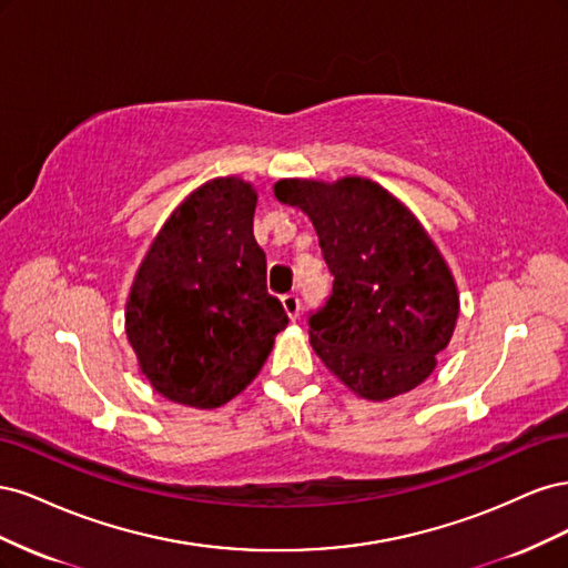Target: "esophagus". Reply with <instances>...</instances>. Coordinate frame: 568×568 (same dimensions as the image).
I'll use <instances>...</instances> for the list:
<instances>
[{
    "label": "esophagus",
    "instance_id": "obj_1",
    "mask_svg": "<svg viewBox=\"0 0 568 568\" xmlns=\"http://www.w3.org/2000/svg\"><path fill=\"white\" fill-rule=\"evenodd\" d=\"M282 305H284V311H286V315H288L291 320L298 317L301 301H298L296 294H284V296H282Z\"/></svg>",
    "mask_w": 568,
    "mask_h": 568
}]
</instances>
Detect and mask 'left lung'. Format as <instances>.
<instances>
[{"label": "left lung", "instance_id": "1", "mask_svg": "<svg viewBox=\"0 0 568 568\" xmlns=\"http://www.w3.org/2000/svg\"><path fill=\"white\" fill-rule=\"evenodd\" d=\"M274 196L313 220L334 274L311 343L336 379L382 403L426 382L453 338L459 294L434 239L367 178L280 180Z\"/></svg>", "mask_w": 568, "mask_h": 568}]
</instances>
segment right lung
I'll return each instance as SVG.
<instances>
[{"label":"right lung","instance_id":"right-lung-1","mask_svg":"<svg viewBox=\"0 0 568 568\" xmlns=\"http://www.w3.org/2000/svg\"><path fill=\"white\" fill-rule=\"evenodd\" d=\"M255 203L251 182L209 180L165 220L136 270L125 334L146 382L168 400L199 409L230 403L288 324L265 286Z\"/></svg>","mask_w":568,"mask_h":568}]
</instances>
